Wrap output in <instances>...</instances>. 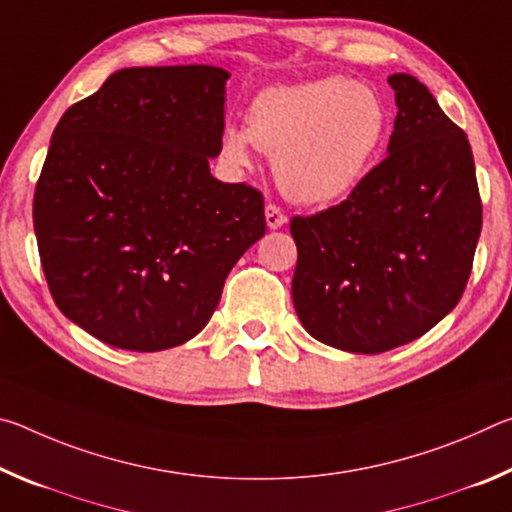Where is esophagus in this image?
Returning a JSON list of instances; mask_svg holds the SVG:
<instances>
[{"instance_id": "1", "label": "esophagus", "mask_w": 512, "mask_h": 512, "mask_svg": "<svg viewBox=\"0 0 512 512\" xmlns=\"http://www.w3.org/2000/svg\"><path fill=\"white\" fill-rule=\"evenodd\" d=\"M264 216H266V225L271 230L282 228V225L287 223V216H284V212L280 210V207H275V205H266Z\"/></svg>"}]
</instances>
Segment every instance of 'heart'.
Here are the masks:
<instances>
[{"mask_svg":"<svg viewBox=\"0 0 512 512\" xmlns=\"http://www.w3.org/2000/svg\"><path fill=\"white\" fill-rule=\"evenodd\" d=\"M391 115L379 94L343 76L273 85L257 94L248 128L225 124L221 155L248 169L253 149L273 155V176L291 201L339 203L357 189L384 149Z\"/></svg>","mask_w":512,"mask_h":512,"instance_id":"b5f03b06","label":"heart"}]
</instances>
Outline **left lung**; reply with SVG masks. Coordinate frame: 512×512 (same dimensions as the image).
<instances>
[{
	"label": "left lung",
	"instance_id": "left-lung-1",
	"mask_svg": "<svg viewBox=\"0 0 512 512\" xmlns=\"http://www.w3.org/2000/svg\"><path fill=\"white\" fill-rule=\"evenodd\" d=\"M388 155L341 205L296 216L293 307L316 341L379 354L420 339L461 300L481 235L467 135L411 74L388 76Z\"/></svg>",
	"mask_w": 512,
	"mask_h": 512
}]
</instances>
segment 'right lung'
I'll return each instance as SVG.
<instances>
[{
	"instance_id": "add662e5",
	"label": "right lung",
	"mask_w": 512,
	"mask_h": 512,
	"mask_svg": "<svg viewBox=\"0 0 512 512\" xmlns=\"http://www.w3.org/2000/svg\"><path fill=\"white\" fill-rule=\"evenodd\" d=\"M212 65L126 67L51 135L33 228L58 309L112 348L201 332L225 277L264 237V198L221 183L225 83Z\"/></svg>"
}]
</instances>
